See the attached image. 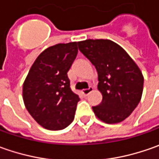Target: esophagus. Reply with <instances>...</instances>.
<instances>
[{
  "label": "esophagus",
  "mask_w": 159,
  "mask_h": 159,
  "mask_svg": "<svg viewBox=\"0 0 159 159\" xmlns=\"http://www.w3.org/2000/svg\"><path fill=\"white\" fill-rule=\"evenodd\" d=\"M93 89H93L92 87H90L89 89H84V90H82L83 95H84V96H88V95H89V94L93 91Z\"/></svg>",
  "instance_id": "1"
}]
</instances>
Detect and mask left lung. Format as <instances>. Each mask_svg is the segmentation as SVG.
Segmentation results:
<instances>
[{"label":"left lung","mask_w":159,"mask_h":159,"mask_svg":"<svg viewBox=\"0 0 159 159\" xmlns=\"http://www.w3.org/2000/svg\"><path fill=\"white\" fill-rule=\"evenodd\" d=\"M79 48L95 65L97 89L102 101L92 107L95 115L107 124H117L128 118L141 101L143 75L125 50L111 40L78 42Z\"/></svg>","instance_id":"8db88e82"}]
</instances>
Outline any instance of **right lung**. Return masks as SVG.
<instances>
[{"mask_svg":"<svg viewBox=\"0 0 159 159\" xmlns=\"http://www.w3.org/2000/svg\"><path fill=\"white\" fill-rule=\"evenodd\" d=\"M77 54L76 41L48 48L36 58L24 81L25 108L46 129L61 130L73 121L80 98L70 89L67 72Z\"/></svg>","mask_w":159,"mask_h":159,"instance_id":"1","label":"right lung"}]
</instances>
